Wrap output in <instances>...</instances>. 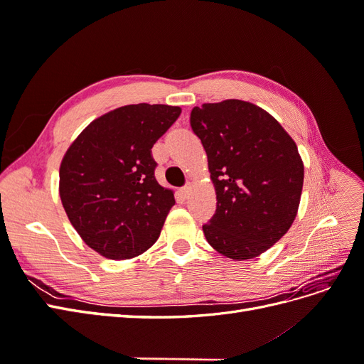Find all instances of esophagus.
<instances>
[{
  "instance_id": "1",
  "label": "esophagus",
  "mask_w": 364,
  "mask_h": 364,
  "mask_svg": "<svg viewBox=\"0 0 364 364\" xmlns=\"http://www.w3.org/2000/svg\"><path fill=\"white\" fill-rule=\"evenodd\" d=\"M181 191H182V194H183V197H190V194H191V183L185 185Z\"/></svg>"
}]
</instances>
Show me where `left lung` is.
I'll use <instances>...</instances> for the list:
<instances>
[{
  "mask_svg": "<svg viewBox=\"0 0 364 364\" xmlns=\"http://www.w3.org/2000/svg\"><path fill=\"white\" fill-rule=\"evenodd\" d=\"M217 194L206 241L237 261L250 259L287 234L299 208L304 164L296 142L264 109L243 100L191 111Z\"/></svg>",
  "mask_w": 364,
  "mask_h": 364,
  "instance_id": "1",
  "label": "left lung"
}]
</instances>
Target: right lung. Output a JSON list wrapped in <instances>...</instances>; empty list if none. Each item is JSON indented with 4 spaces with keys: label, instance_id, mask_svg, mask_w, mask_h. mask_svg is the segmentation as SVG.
Here are the masks:
<instances>
[{
    "label": "right lung",
    "instance_id": "add662e5",
    "mask_svg": "<svg viewBox=\"0 0 364 364\" xmlns=\"http://www.w3.org/2000/svg\"><path fill=\"white\" fill-rule=\"evenodd\" d=\"M182 109L127 105L94 119L65 153L59 194L85 243L109 259L141 255L158 240L174 194L155 178L151 147Z\"/></svg>",
    "mask_w": 364,
    "mask_h": 364
}]
</instances>
